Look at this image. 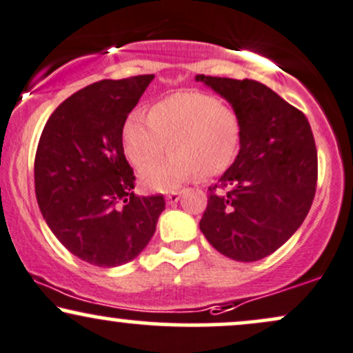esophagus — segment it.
<instances>
[{
  "label": "esophagus",
  "instance_id": "esophagus-1",
  "mask_svg": "<svg viewBox=\"0 0 353 353\" xmlns=\"http://www.w3.org/2000/svg\"><path fill=\"white\" fill-rule=\"evenodd\" d=\"M181 194L182 192H171V194H168V197H165V202H168L169 205H172V203H176L177 201H179Z\"/></svg>",
  "mask_w": 353,
  "mask_h": 353
}]
</instances>
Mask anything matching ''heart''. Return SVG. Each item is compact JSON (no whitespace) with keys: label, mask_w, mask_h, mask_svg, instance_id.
<instances>
[{"label":"heart","mask_w":353,"mask_h":353,"mask_svg":"<svg viewBox=\"0 0 353 353\" xmlns=\"http://www.w3.org/2000/svg\"><path fill=\"white\" fill-rule=\"evenodd\" d=\"M241 139L239 113L215 97L179 92L154 103L148 118L134 112L126 118L121 143L136 168L151 164L168 150L169 158L143 169L146 189L168 192L197 172L199 177L222 174L235 159Z\"/></svg>","instance_id":"1"}]
</instances>
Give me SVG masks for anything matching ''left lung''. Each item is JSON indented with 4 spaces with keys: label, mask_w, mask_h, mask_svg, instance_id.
Listing matches in <instances>:
<instances>
[{
    "label": "left lung",
    "mask_w": 353,
    "mask_h": 353,
    "mask_svg": "<svg viewBox=\"0 0 353 353\" xmlns=\"http://www.w3.org/2000/svg\"><path fill=\"white\" fill-rule=\"evenodd\" d=\"M232 105L241 121L240 151L215 192L201 232L235 261H258L286 243L311 209L317 151L307 118L254 80L195 75Z\"/></svg>",
    "instance_id": "1"
}]
</instances>
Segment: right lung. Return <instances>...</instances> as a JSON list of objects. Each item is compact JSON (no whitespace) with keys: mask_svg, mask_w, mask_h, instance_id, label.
<instances>
[{"mask_svg":"<svg viewBox=\"0 0 353 353\" xmlns=\"http://www.w3.org/2000/svg\"><path fill=\"white\" fill-rule=\"evenodd\" d=\"M154 75L101 80L62 101L46 123L34 163L42 217L80 260L114 268L150 243L163 195L138 197L123 123Z\"/></svg>","mask_w":353,"mask_h":353,"instance_id":"right-lung-1","label":"right lung"}]
</instances>
